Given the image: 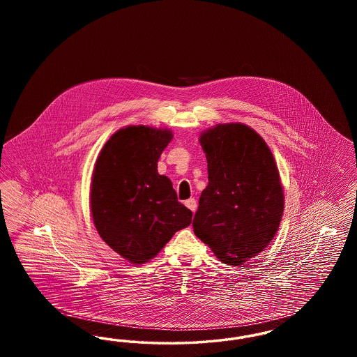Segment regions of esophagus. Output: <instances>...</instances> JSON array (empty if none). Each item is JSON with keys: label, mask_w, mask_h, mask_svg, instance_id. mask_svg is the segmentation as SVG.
Returning a JSON list of instances; mask_svg holds the SVG:
<instances>
[{"label": "esophagus", "mask_w": 357, "mask_h": 357, "mask_svg": "<svg viewBox=\"0 0 357 357\" xmlns=\"http://www.w3.org/2000/svg\"><path fill=\"white\" fill-rule=\"evenodd\" d=\"M187 207L192 211V213H195V210H197V201L194 199V198H190V199H187L186 202H185Z\"/></svg>", "instance_id": "obj_1"}]
</instances>
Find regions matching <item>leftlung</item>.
<instances>
[{
	"mask_svg": "<svg viewBox=\"0 0 357 357\" xmlns=\"http://www.w3.org/2000/svg\"><path fill=\"white\" fill-rule=\"evenodd\" d=\"M208 171L195 213V236L227 265H242L275 236L284 190L265 140L242 123L217 124L199 136Z\"/></svg>",
	"mask_w": 357,
	"mask_h": 357,
	"instance_id": "8db88e82",
	"label": "left lung"
}]
</instances>
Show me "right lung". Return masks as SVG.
Returning <instances> with one entry per match:
<instances>
[{"label":"right lung","instance_id":"add662e5","mask_svg":"<svg viewBox=\"0 0 357 357\" xmlns=\"http://www.w3.org/2000/svg\"><path fill=\"white\" fill-rule=\"evenodd\" d=\"M171 139L167 128L128 126L109 137L93 169L89 204L95 227L132 264L150 261L191 223V210L178 202L170 179L158 172Z\"/></svg>","mask_w":357,"mask_h":357}]
</instances>
